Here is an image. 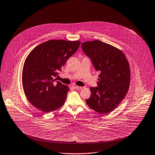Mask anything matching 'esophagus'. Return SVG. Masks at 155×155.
I'll return each instance as SVG.
<instances>
[{"label":"esophagus","mask_w":155,"mask_h":155,"mask_svg":"<svg viewBox=\"0 0 155 155\" xmlns=\"http://www.w3.org/2000/svg\"><path fill=\"white\" fill-rule=\"evenodd\" d=\"M75 89L76 90L80 91V90L82 89H83V87H80V86H75Z\"/></svg>","instance_id":"esophagus-1"}]
</instances>
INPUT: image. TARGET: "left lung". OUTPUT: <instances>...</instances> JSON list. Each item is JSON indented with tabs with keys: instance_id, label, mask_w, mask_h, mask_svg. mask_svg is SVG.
Instances as JSON below:
<instances>
[{
	"instance_id": "1",
	"label": "left lung",
	"mask_w": 155,
	"mask_h": 155,
	"mask_svg": "<svg viewBox=\"0 0 155 155\" xmlns=\"http://www.w3.org/2000/svg\"><path fill=\"white\" fill-rule=\"evenodd\" d=\"M81 48L95 69L100 72L97 87L90 88L91 95L86 102L99 113H109L119 105L128 91L129 63L122 51L98 40L84 42Z\"/></svg>"
}]
</instances>
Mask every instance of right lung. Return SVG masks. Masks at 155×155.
<instances>
[{
	"mask_svg": "<svg viewBox=\"0 0 155 155\" xmlns=\"http://www.w3.org/2000/svg\"><path fill=\"white\" fill-rule=\"evenodd\" d=\"M80 44V41L50 40L35 47L28 56L22 84L27 99L34 107L49 113L64 104L69 88L54 78Z\"/></svg>",
	"mask_w": 155,
	"mask_h": 155,
	"instance_id": "add662e5",
	"label": "right lung"
}]
</instances>
